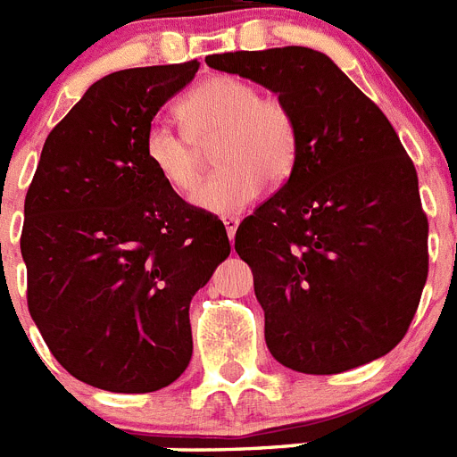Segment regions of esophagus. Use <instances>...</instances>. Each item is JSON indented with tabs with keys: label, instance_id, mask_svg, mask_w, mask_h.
Returning a JSON list of instances; mask_svg holds the SVG:
<instances>
[{
	"label": "esophagus",
	"instance_id": "esophagus-1",
	"mask_svg": "<svg viewBox=\"0 0 457 457\" xmlns=\"http://www.w3.org/2000/svg\"><path fill=\"white\" fill-rule=\"evenodd\" d=\"M221 224H224L226 233H228V237L233 240V236H236V231H237V217L224 215V217H221Z\"/></svg>",
	"mask_w": 457,
	"mask_h": 457
}]
</instances>
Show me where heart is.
I'll return each instance as SVG.
<instances>
[{
	"label": "heart",
	"instance_id": "1",
	"mask_svg": "<svg viewBox=\"0 0 457 457\" xmlns=\"http://www.w3.org/2000/svg\"><path fill=\"white\" fill-rule=\"evenodd\" d=\"M185 130L153 120L144 137V155L153 171L179 192L199 180V144L217 139L221 171L194 189L192 204L215 215H237L263 192V183L290 179L300 153L297 120L288 104L261 96L256 84L233 75L199 82L179 100Z\"/></svg>",
	"mask_w": 457,
	"mask_h": 457
}]
</instances>
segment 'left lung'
Here are the masks:
<instances>
[{"instance_id": "obj_1", "label": "left lung", "mask_w": 457, "mask_h": 457, "mask_svg": "<svg viewBox=\"0 0 457 457\" xmlns=\"http://www.w3.org/2000/svg\"><path fill=\"white\" fill-rule=\"evenodd\" d=\"M205 63L277 93L300 132L290 179L236 233L272 357L309 375L385 357L428 278V217L394 125L311 47L226 52Z\"/></svg>"}]
</instances>
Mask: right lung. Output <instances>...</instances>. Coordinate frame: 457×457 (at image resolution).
Listing matches in <instances>:
<instances>
[{
  "label": "right lung",
  "mask_w": 457,
  "mask_h": 457,
  "mask_svg": "<svg viewBox=\"0 0 457 457\" xmlns=\"http://www.w3.org/2000/svg\"><path fill=\"white\" fill-rule=\"evenodd\" d=\"M199 62L128 68L87 88L47 135L24 199L27 304L72 378L116 394L171 385L192 359L189 302L231 253L185 204L144 137Z\"/></svg>",
  "instance_id": "right-lung-1"
}]
</instances>
